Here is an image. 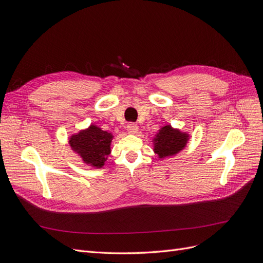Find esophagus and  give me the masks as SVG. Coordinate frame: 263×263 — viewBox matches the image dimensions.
Here are the masks:
<instances>
[{
	"label": "esophagus",
	"instance_id": "esophagus-1",
	"mask_svg": "<svg viewBox=\"0 0 263 263\" xmlns=\"http://www.w3.org/2000/svg\"><path fill=\"white\" fill-rule=\"evenodd\" d=\"M127 132H128V134H132V135L137 134L138 126L136 124H128V125H127Z\"/></svg>",
	"mask_w": 263,
	"mask_h": 263
}]
</instances>
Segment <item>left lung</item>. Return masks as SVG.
Here are the masks:
<instances>
[{"mask_svg": "<svg viewBox=\"0 0 263 263\" xmlns=\"http://www.w3.org/2000/svg\"><path fill=\"white\" fill-rule=\"evenodd\" d=\"M190 138L189 132H183L166 124L160 127L153 138V150L159 160H163L165 158L177 156L186 147Z\"/></svg>", "mask_w": 263, "mask_h": 263, "instance_id": "left-lung-1", "label": "left lung"}]
</instances>
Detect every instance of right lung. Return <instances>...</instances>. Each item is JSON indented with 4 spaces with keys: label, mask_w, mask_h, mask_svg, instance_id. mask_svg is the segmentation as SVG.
Returning <instances> with one entry per match:
<instances>
[{
    "label": "right lung",
    "mask_w": 263,
    "mask_h": 263,
    "mask_svg": "<svg viewBox=\"0 0 263 263\" xmlns=\"http://www.w3.org/2000/svg\"><path fill=\"white\" fill-rule=\"evenodd\" d=\"M114 135L103 130L95 124H90L86 128L71 134L68 137V144L71 150L81 159L82 163L93 169L104 166L110 154V145Z\"/></svg>",
    "instance_id": "obj_1"
}]
</instances>
